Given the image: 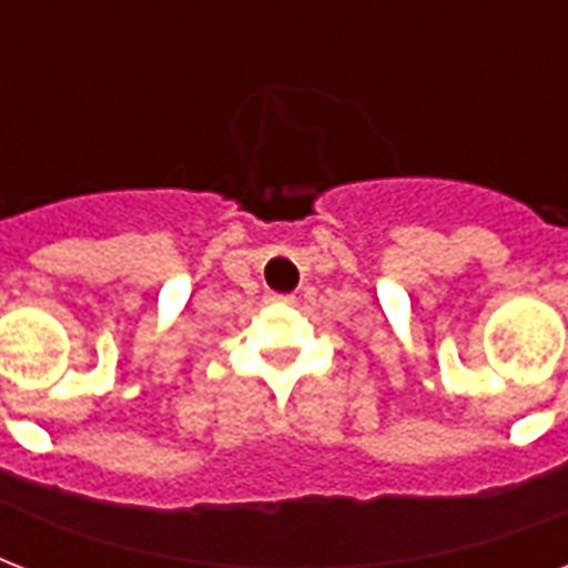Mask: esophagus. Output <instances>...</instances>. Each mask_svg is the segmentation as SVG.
Here are the masks:
<instances>
[{
	"instance_id": "1",
	"label": "esophagus",
	"mask_w": 568,
	"mask_h": 568,
	"mask_svg": "<svg viewBox=\"0 0 568 568\" xmlns=\"http://www.w3.org/2000/svg\"><path fill=\"white\" fill-rule=\"evenodd\" d=\"M267 303H276V306H288V303H294V297H292V294L271 292V294H267Z\"/></svg>"
}]
</instances>
